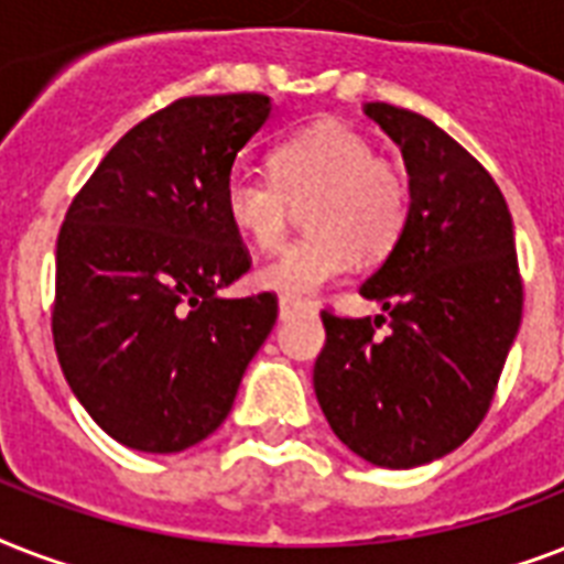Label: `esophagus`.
Returning <instances> with one entry per match:
<instances>
[{
	"label": "esophagus",
	"mask_w": 564,
	"mask_h": 564,
	"mask_svg": "<svg viewBox=\"0 0 564 564\" xmlns=\"http://www.w3.org/2000/svg\"><path fill=\"white\" fill-rule=\"evenodd\" d=\"M307 310H313V304H307V301L301 299H286V295H283V299L278 301V316H281L283 322L292 316H299V313H307Z\"/></svg>",
	"instance_id": "esophagus-1"
}]
</instances>
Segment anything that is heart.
<instances>
[{"label": "heart", "instance_id": "1", "mask_svg": "<svg viewBox=\"0 0 564 564\" xmlns=\"http://www.w3.org/2000/svg\"><path fill=\"white\" fill-rule=\"evenodd\" d=\"M304 197L301 216L310 230L257 269V283L286 299H307L343 278L357 254L392 251L410 216L406 178L375 158L369 137L336 119L313 122L274 145L272 175L234 170L221 193L228 221L257 248L281 242L292 204Z\"/></svg>", "mask_w": 564, "mask_h": 564}]
</instances>
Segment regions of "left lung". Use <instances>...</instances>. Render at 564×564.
Returning a JSON list of instances; mask_svg holds the SVG:
<instances>
[{"label": "left lung", "instance_id": "left-lung-1", "mask_svg": "<svg viewBox=\"0 0 564 564\" xmlns=\"http://www.w3.org/2000/svg\"><path fill=\"white\" fill-rule=\"evenodd\" d=\"M366 113L410 172V216L360 286L377 318L322 310L318 406L343 445L383 468H415L480 427L521 325L524 283L503 193L430 119L386 101ZM390 325L380 337L376 327Z\"/></svg>", "mask_w": 564, "mask_h": 564}]
</instances>
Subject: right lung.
Segmentation results:
<instances>
[{"mask_svg": "<svg viewBox=\"0 0 564 564\" xmlns=\"http://www.w3.org/2000/svg\"><path fill=\"white\" fill-rule=\"evenodd\" d=\"M269 113L263 93L172 101L105 154L66 210L57 362L93 421L134 451L210 436L278 318L274 292L219 295L251 269L221 193Z\"/></svg>", "mask_w": 564, "mask_h": 564, "instance_id": "right-lung-1", "label": "right lung"}]
</instances>
